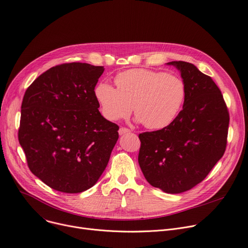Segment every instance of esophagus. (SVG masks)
Returning <instances> with one entry per match:
<instances>
[{
  "label": "esophagus",
  "mask_w": 248,
  "mask_h": 248,
  "mask_svg": "<svg viewBox=\"0 0 248 248\" xmlns=\"http://www.w3.org/2000/svg\"><path fill=\"white\" fill-rule=\"evenodd\" d=\"M128 133H131V129H128L127 127H121L120 128V131H119V134L122 136V135H125V134H128Z\"/></svg>",
  "instance_id": "obj_1"
}]
</instances>
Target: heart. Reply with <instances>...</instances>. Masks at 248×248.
I'll return each mask as SVG.
<instances>
[{
	"mask_svg": "<svg viewBox=\"0 0 248 248\" xmlns=\"http://www.w3.org/2000/svg\"><path fill=\"white\" fill-rule=\"evenodd\" d=\"M116 88L100 82L94 90L100 111L109 121L135 113L147 128L162 129L179 115L187 95L184 80L178 75L150 69H131L117 74Z\"/></svg>",
	"mask_w": 248,
	"mask_h": 248,
	"instance_id": "1",
	"label": "heart"
}]
</instances>
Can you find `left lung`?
Segmentation results:
<instances>
[{"label":"left lung","instance_id":"left-lung-1","mask_svg":"<svg viewBox=\"0 0 248 248\" xmlns=\"http://www.w3.org/2000/svg\"><path fill=\"white\" fill-rule=\"evenodd\" d=\"M168 64L181 71L186 84L183 109L169 126L139 135V165L152 186L178 194L199 184L222 158L229 112L210 76L189 62Z\"/></svg>","mask_w":248,"mask_h":248}]
</instances>
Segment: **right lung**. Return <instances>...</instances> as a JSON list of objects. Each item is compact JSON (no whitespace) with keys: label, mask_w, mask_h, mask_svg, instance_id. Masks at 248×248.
Wrapping results in <instances>:
<instances>
[{"label":"right lung","mask_w":248,"mask_h":248,"mask_svg":"<svg viewBox=\"0 0 248 248\" xmlns=\"http://www.w3.org/2000/svg\"><path fill=\"white\" fill-rule=\"evenodd\" d=\"M103 66L63 63L27 88L18 132L30 171L50 188L80 193L109 161L119 125L100 114L94 95Z\"/></svg>","instance_id":"add662e5"}]
</instances>
